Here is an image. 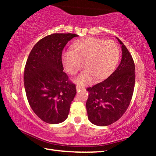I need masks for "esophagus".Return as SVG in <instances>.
Returning <instances> with one entry per match:
<instances>
[{"mask_svg": "<svg viewBox=\"0 0 156 156\" xmlns=\"http://www.w3.org/2000/svg\"><path fill=\"white\" fill-rule=\"evenodd\" d=\"M81 89H84L83 87H80V86H78V85L76 86V90L79 91V90H81Z\"/></svg>", "mask_w": 156, "mask_h": 156, "instance_id": "34e87169", "label": "esophagus"}]
</instances>
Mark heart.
I'll use <instances>...</instances> for the list:
<instances>
[{
  "mask_svg": "<svg viewBox=\"0 0 156 156\" xmlns=\"http://www.w3.org/2000/svg\"><path fill=\"white\" fill-rule=\"evenodd\" d=\"M73 50H65L61 59L66 72L76 74L83 65L86 67L74 79L75 83L86 85L97 79L104 78L112 73L120 57L118 44L112 41L87 37L76 42Z\"/></svg>",
  "mask_w": 156,
  "mask_h": 156,
  "instance_id": "b5f03b06",
  "label": "heart"
}]
</instances>
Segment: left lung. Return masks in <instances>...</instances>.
<instances>
[{"instance_id": "8db88e82", "label": "left lung", "mask_w": 156, "mask_h": 156, "mask_svg": "<svg viewBox=\"0 0 156 156\" xmlns=\"http://www.w3.org/2000/svg\"><path fill=\"white\" fill-rule=\"evenodd\" d=\"M117 39L122 52L119 66L106 80L87 89L88 118L97 126H108L119 120L127 109L133 94L135 65L125 44Z\"/></svg>"}]
</instances>
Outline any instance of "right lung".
Instances as JSON below:
<instances>
[{
	"mask_svg": "<svg viewBox=\"0 0 156 156\" xmlns=\"http://www.w3.org/2000/svg\"><path fill=\"white\" fill-rule=\"evenodd\" d=\"M74 34H53L39 41L26 62L24 85L29 104L39 118L49 124L67 119L76 94V85L63 72L62 52Z\"/></svg>",
	"mask_w": 156,
	"mask_h": 156,
	"instance_id": "obj_1",
	"label": "right lung"
}]
</instances>
